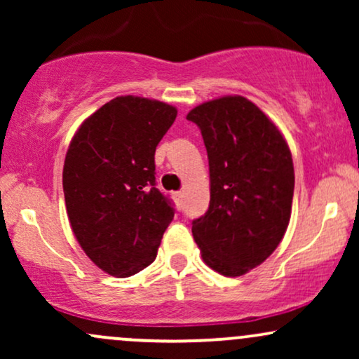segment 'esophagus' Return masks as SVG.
Here are the masks:
<instances>
[{
	"instance_id": "obj_1",
	"label": "esophagus",
	"mask_w": 359,
	"mask_h": 359,
	"mask_svg": "<svg viewBox=\"0 0 359 359\" xmlns=\"http://www.w3.org/2000/svg\"><path fill=\"white\" fill-rule=\"evenodd\" d=\"M174 197H175L177 204H180V203H182V192H175V194H174Z\"/></svg>"
}]
</instances>
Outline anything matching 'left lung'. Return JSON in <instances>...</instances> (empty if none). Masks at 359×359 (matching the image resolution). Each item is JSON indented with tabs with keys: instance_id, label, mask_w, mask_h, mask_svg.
I'll return each mask as SVG.
<instances>
[{
	"instance_id": "8db88e82",
	"label": "left lung",
	"mask_w": 359,
	"mask_h": 359,
	"mask_svg": "<svg viewBox=\"0 0 359 359\" xmlns=\"http://www.w3.org/2000/svg\"><path fill=\"white\" fill-rule=\"evenodd\" d=\"M203 135L209 160V209L192 221L204 263L240 277L273 253L287 231L294 163L285 138L257 104L226 96L187 114Z\"/></svg>"
}]
</instances>
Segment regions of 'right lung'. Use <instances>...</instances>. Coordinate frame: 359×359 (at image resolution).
Here are the masks:
<instances>
[{
    "label": "right lung",
    "mask_w": 359,
    "mask_h": 359,
    "mask_svg": "<svg viewBox=\"0 0 359 359\" xmlns=\"http://www.w3.org/2000/svg\"><path fill=\"white\" fill-rule=\"evenodd\" d=\"M177 109L155 100L119 96L74 135L64 162L65 208L86 255L113 277H131L156 258L174 219L156 189L155 150Z\"/></svg>",
    "instance_id": "add662e5"
}]
</instances>
